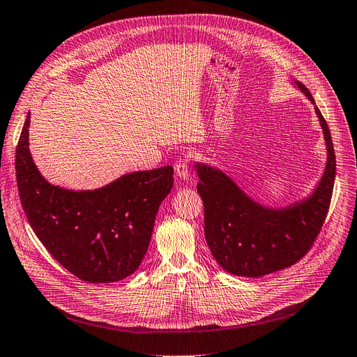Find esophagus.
<instances>
[{
	"label": "esophagus",
	"instance_id": "1",
	"mask_svg": "<svg viewBox=\"0 0 357 357\" xmlns=\"http://www.w3.org/2000/svg\"><path fill=\"white\" fill-rule=\"evenodd\" d=\"M189 162L188 160H183V158H178L176 162H174V172H176V176L181 180H188L189 178Z\"/></svg>",
	"mask_w": 357,
	"mask_h": 357
}]
</instances>
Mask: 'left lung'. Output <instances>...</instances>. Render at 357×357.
<instances>
[{
	"mask_svg": "<svg viewBox=\"0 0 357 357\" xmlns=\"http://www.w3.org/2000/svg\"><path fill=\"white\" fill-rule=\"evenodd\" d=\"M298 89L315 105L302 82ZM328 158L315 192L289 208L268 209L251 200L229 177L206 164H196L197 192L205 206V238L212 256L228 273L259 278L298 263L307 254L327 218L335 154L326 119L315 106Z\"/></svg>",
	"mask_w": 357,
	"mask_h": 357,
	"instance_id": "obj_1",
	"label": "left lung"
}]
</instances>
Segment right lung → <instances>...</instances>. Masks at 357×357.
<instances>
[{
    "mask_svg": "<svg viewBox=\"0 0 357 357\" xmlns=\"http://www.w3.org/2000/svg\"><path fill=\"white\" fill-rule=\"evenodd\" d=\"M27 114L15 149V178L31 229L61 266L81 280L110 283L137 270L155 216L173 188V167L125 174L106 188L71 192L49 184L29 151Z\"/></svg>",
    "mask_w": 357,
    "mask_h": 357,
    "instance_id": "right-lung-1",
    "label": "right lung"
}]
</instances>
